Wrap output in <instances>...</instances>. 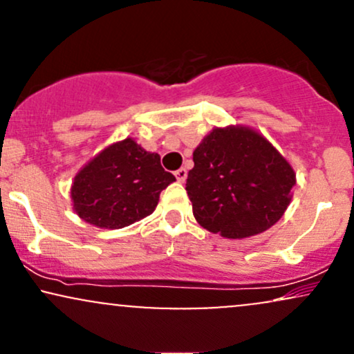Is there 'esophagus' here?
<instances>
[{
    "label": "esophagus",
    "mask_w": 354,
    "mask_h": 354,
    "mask_svg": "<svg viewBox=\"0 0 354 354\" xmlns=\"http://www.w3.org/2000/svg\"><path fill=\"white\" fill-rule=\"evenodd\" d=\"M174 176H176V180L180 183H185L186 181V176H188V171H186V168H180L174 171Z\"/></svg>",
    "instance_id": "esophagus-1"
}]
</instances>
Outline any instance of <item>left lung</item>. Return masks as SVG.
Returning a JSON list of instances; mask_svg holds the SVG:
<instances>
[{
    "label": "left lung",
    "instance_id": "1",
    "mask_svg": "<svg viewBox=\"0 0 354 354\" xmlns=\"http://www.w3.org/2000/svg\"><path fill=\"white\" fill-rule=\"evenodd\" d=\"M186 191L196 221L223 238L263 233L283 216L296 174L265 136L248 126L214 128L193 153Z\"/></svg>",
    "mask_w": 354,
    "mask_h": 354
}]
</instances>
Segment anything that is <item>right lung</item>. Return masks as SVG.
<instances>
[{
  "label": "right lung",
  "instance_id": "right-lung-1",
  "mask_svg": "<svg viewBox=\"0 0 354 354\" xmlns=\"http://www.w3.org/2000/svg\"><path fill=\"white\" fill-rule=\"evenodd\" d=\"M173 181L176 178L165 171L160 154L126 138L80 169L71 186L73 209L98 228H124L151 214L160 193Z\"/></svg>",
  "mask_w": 354,
  "mask_h": 354
}]
</instances>
